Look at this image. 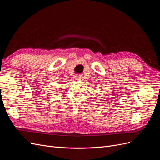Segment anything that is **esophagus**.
I'll use <instances>...</instances> for the list:
<instances>
[{"label":"esophagus","instance_id":"1","mask_svg":"<svg viewBox=\"0 0 160 160\" xmlns=\"http://www.w3.org/2000/svg\"><path fill=\"white\" fill-rule=\"evenodd\" d=\"M75 79L77 81H82V80H83V77H82V75H77L75 77Z\"/></svg>","mask_w":160,"mask_h":160}]
</instances>
